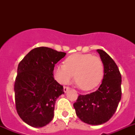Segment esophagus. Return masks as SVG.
I'll list each match as a JSON object with an SVG mask.
<instances>
[{
    "label": "esophagus",
    "instance_id": "1",
    "mask_svg": "<svg viewBox=\"0 0 135 135\" xmlns=\"http://www.w3.org/2000/svg\"><path fill=\"white\" fill-rule=\"evenodd\" d=\"M69 87H66V86H64V92H68V90H69Z\"/></svg>",
    "mask_w": 135,
    "mask_h": 135
}]
</instances>
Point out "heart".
I'll return each mask as SVG.
<instances>
[{"mask_svg":"<svg viewBox=\"0 0 135 135\" xmlns=\"http://www.w3.org/2000/svg\"><path fill=\"white\" fill-rule=\"evenodd\" d=\"M104 75V65L100 57L91 54L76 53L54 68V76L57 82L66 84L74 76L77 84L83 90L96 88Z\"/></svg>","mask_w":135,"mask_h":135,"instance_id":"heart-1","label":"heart"}]
</instances>
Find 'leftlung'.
Wrapping results in <instances>:
<instances>
[{"mask_svg": "<svg viewBox=\"0 0 135 135\" xmlns=\"http://www.w3.org/2000/svg\"><path fill=\"white\" fill-rule=\"evenodd\" d=\"M104 65V75L98 90L80 94L74 104L77 116L85 123L98 126L105 123L117 109L121 99V75L113 59L102 50H97Z\"/></svg>", "mask_w": 135, "mask_h": 135, "instance_id": "8db88e82", "label": "left lung"}]
</instances>
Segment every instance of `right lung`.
Segmentation results:
<instances>
[{
  "instance_id": "obj_1",
  "label": "right lung",
  "mask_w": 135,
  "mask_h": 135,
  "mask_svg": "<svg viewBox=\"0 0 135 135\" xmlns=\"http://www.w3.org/2000/svg\"><path fill=\"white\" fill-rule=\"evenodd\" d=\"M65 55L40 47L31 50L19 64L14 88L16 109L28 126L42 128L52 120L56 99L64 94L63 86L53 77V71Z\"/></svg>"
}]
</instances>
